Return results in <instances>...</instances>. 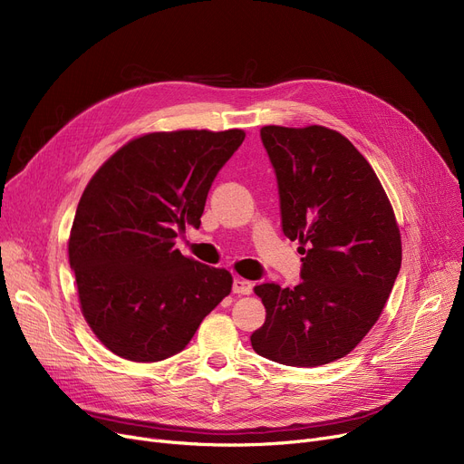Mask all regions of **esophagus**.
I'll return each instance as SVG.
<instances>
[{
    "mask_svg": "<svg viewBox=\"0 0 464 464\" xmlns=\"http://www.w3.org/2000/svg\"><path fill=\"white\" fill-rule=\"evenodd\" d=\"M252 287H254V284L250 280H245V278H235L233 280V291L238 295H250Z\"/></svg>",
    "mask_w": 464,
    "mask_h": 464,
    "instance_id": "34e87169",
    "label": "esophagus"
}]
</instances>
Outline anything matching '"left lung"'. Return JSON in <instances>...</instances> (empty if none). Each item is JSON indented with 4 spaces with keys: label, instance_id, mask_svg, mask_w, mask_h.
I'll return each mask as SVG.
<instances>
[{
    "label": "left lung",
    "instance_id": "left-lung-1",
    "mask_svg": "<svg viewBox=\"0 0 464 464\" xmlns=\"http://www.w3.org/2000/svg\"><path fill=\"white\" fill-rule=\"evenodd\" d=\"M261 142L282 231L304 257L295 287L256 285L266 315L252 348L287 367H320L348 355L378 322L401 271L399 226L371 163L344 135L265 126Z\"/></svg>",
    "mask_w": 464,
    "mask_h": 464
}]
</instances>
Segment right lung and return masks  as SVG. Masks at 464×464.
<instances>
[{"label": "right lung", "mask_w": 464, "mask_h": 464, "mask_svg": "<svg viewBox=\"0 0 464 464\" xmlns=\"http://www.w3.org/2000/svg\"><path fill=\"white\" fill-rule=\"evenodd\" d=\"M242 130L149 133L112 154L88 182L69 235L84 320L112 353L156 362L182 352L229 295L226 269L175 248L201 226L208 189L245 140Z\"/></svg>", "instance_id": "right-lung-1"}]
</instances>
